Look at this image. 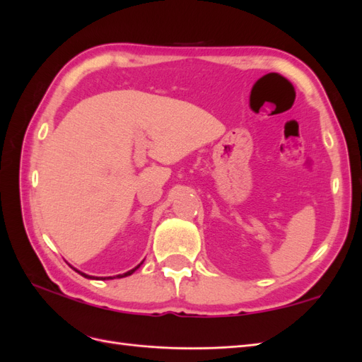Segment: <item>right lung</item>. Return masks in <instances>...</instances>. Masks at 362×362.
<instances>
[{"label":"right lung","instance_id":"obj_1","mask_svg":"<svg viewBox=\"0 0 362 362\" xmlns=\"http://www.w3.org/2000/svg\"><path fill=\"white\" fill-rule=\"evenodd\" d=\"M142 264V263H141ZM141 264H138L135 269H132V270H129V272H126V273H123V274H117V276H114V278H124V276H129V274H132ZM76 270V269H74ZM76 272H78V270H76ZM81 276H84V278H88V279H98V278H95V276H89V274H86V273H83V272H78ZM100 281H105V279H112V276H108V278H99Z\"/></svg>","mask_w":362,"mask_h":362}]
</instances>
